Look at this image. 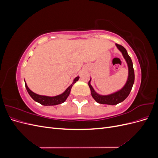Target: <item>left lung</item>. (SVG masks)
Masks as SVG:
<instances>
[{"instance_id":"obj_1","label":"left lung","mask_w":158,"mask_h":158,"mask_svg":"<svg viewBox=\"0 0 158 158\" xmlns=\"http://www.w3.org/2000/svg\"><path fill=\"white\" fill-rule=\"evenodd\" d=\"M116 45L117 48L122 52L124 58L125 59L127 63L128 67V78L125 85L121 90L108 95H100L95 92L90 84V79L88 82V85L90 88L92 97L98 103L101 104L117 105L123 102L128 96V95L132 89L134 82H135V71H134L131 58L128 55V52L125 47L117 44H116Z\"/></svg>"}]
</instances>
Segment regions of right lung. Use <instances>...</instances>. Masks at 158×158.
<instances>
[{
    "mask_svg": "<svg viewBox=\"0 0 158 158\" xmlns=\"http://www.w3.org/2000/svg\"><path fill=\"white\" fill-rule=\"evenodd\" d=\"M79 76H77V77L75 78L74 80L73 84H71L70 86L65 90V92L63 93L60 95H56V96L55 97H49V96H44V95H40L35 94L34 92H33L32 91H31L29 88L27 87V85L25 82V85L26 89L27 91L28 94H30L31 98L34 100V101L40 103V104L43 105V106H56V105H59L62 103H63L65 102V100L66 98H68V96L70 94V90L73 85H74V83H76L79 79Z\"/></svg>",
    "mask_w": 158,
    "mask_h": 158,
    "instance_id": "1",
    "label": "right lung"
}]
</instances>
